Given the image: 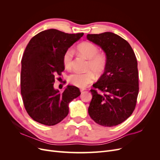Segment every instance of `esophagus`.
<instances>
[{
	"mask_svg": "<svg viewBox=\"0 0 160 160\" xmlns=\"http://www.w3.org/2000/svg\"><path fill=\"white\" fill-rule=\"evenodd\" d=\"M85 90H86L85 89H80V91L81 92V93H82V92H83V91H84Z\"/></svg>",
	"mask_w": 160,
	"mask_h": 160,
	"instance_id": "esophagus-1",
	"label": "esophagus"
}]
</instances>
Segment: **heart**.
Segmentation results:
<instances>
[{"instance_id": "1", "label": "heart", "mask_w": 160, "mask_h": 160, "mask_svg": "<svg viewBox=\"0 0 160 160\" xmlns=\"http://www.w3.org/2000/svg\"><path fill=\"white\" fill-rule=\"evenodd\" d=\"M77 51L80 54L88 59L86 72H75L68 77V81L77 88H85L95 79L96 74L100 75L104 71L107 65V59L103 53L99 52V49L93 43L85 41L77 46ZM73 50L67 49L62 57V63L67 69H70L72 65Z\"/></svg>"}]
</instances>
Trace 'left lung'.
Segmentation results:
<instances>
[{"mask_svg":"<svg viewBox=\"0 0 160 160\" xmlns=\"http://www.w3.org/2000/svg\"><path fill=\"white\" fill-rule=\"evenodd\" d=\"M87 38L100 47L107 59L103 74L91 89L88 113L95 123L113 127L132 114L139 92L136 57L129 42L111 32L88 34Z\"/></svg>","mask_w":160,"mask_h":160,"instance_id":"obj_1","label":"left lung"}]
</instances>
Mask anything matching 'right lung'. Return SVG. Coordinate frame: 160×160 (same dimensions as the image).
Masks as SVG:
<instances>
[{
  "label": "right lung",
  "mask_w": 160,
  "mask_h": 160,
  "mask_svg": "<svg viewBox=\"0 0 160 160\" xmlns=\"http://www.w3.org/2000/svg\"><path fill=\"white\" fill-rule=\"evenodd\" d=\"M83 35L51 28L28 43L21 60V92L27 112L35 122L49 126L59 123L68 115L69 103L81 95L77 87L67 85L60 93L53 85L65 69V52Z\"/></svg>",
  "instance_id": "obj_1"
}]
</instances>
